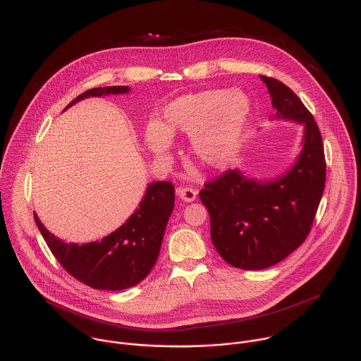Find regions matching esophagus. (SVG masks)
<instances>
[{"label": "esophagus", "instance_id": "esophagus-1", "mask_svg": "<svg viewBox=\"0 0 361 361\" xmlns=\"http://www.w3.org/2000/svg\"><path fill=\"white\" fill-rule=\"evenodd\" d=\"M176 193H178V196H179L182 200H185V202H188V203L195 202L196 197H197V190L193 189V188H190V186L179 188V189L176 190Z\"/></svg>", "mask_w": 361, "mask_h": 361}]
</instances>
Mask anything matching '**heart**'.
<instances>
[{"mask_svg":"<svg viewBox=\"0 0 361 361\" xmlns=\"http://www.w3.org/2000/svg\"><path fill=\"white\" fill-rule=\"evenodd\" d=\"M252 116L250 99L240 90H204L169 104L162 121L147 128L145 140L157 157H165L171 136L189 135L192 150L206 165L221 168L242 146Z\"/></svg>","mask_w":361,"mask_h":361,"instance_id":"1","label":"heart"}]
</instances>
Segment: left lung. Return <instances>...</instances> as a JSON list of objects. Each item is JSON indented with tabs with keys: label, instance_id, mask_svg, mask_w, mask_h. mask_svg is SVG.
I'll list each match as a JSON object with an SVG mask.
<instances>
[{
	"label": "left lung",
	"instance_id": "left-lung-1",
	"mask_svg": "<svg viewBox=\"0 0 361 361\" xmlns=\"http://www.w3.org/2000/svg\"><path fill=\"white\" fill-rule=\"evenodd\" d=\"M275 118L305 125L303 149L282 176L259 182L228 169L200 190L219 256L242 269H264L293 253L309 236L325 188L322 137L311 112L282 82L259 76Z\"/></svg>",
	"mask_w": 361,
	"mask_h": 361
}]
</instances>
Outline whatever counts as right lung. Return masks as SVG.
I'll use <instances>...</instances> for the list:
<instances>
[{
  "label": "right lung",
  "mask_w": 361,
  "mask_h": 361,
  "mask_svg": "<svg viewBox=\"0 0 361 361\" xmlns=\"http://www.w3.org/2000/svg\"><path fill=\"white\" fill-rule=\"evenodd\" d=\"M128 92V86L90 89L66 108L87 97L125 94ZM173 204V185L171 182H153L149 185L139 208L121 228L100 242L80 246L55 238L44 228L36 212L35 221L54 257L68 274L93 289L122 290L142 282L154 267Z\"/></svg>",
  "instance_id": "right-lung-1"
}]
</instances>
